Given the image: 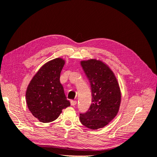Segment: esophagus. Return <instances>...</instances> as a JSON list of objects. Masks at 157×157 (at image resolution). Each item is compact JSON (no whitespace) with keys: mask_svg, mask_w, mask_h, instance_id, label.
I'll use <instances>...</instances> for the list:
<instances>
[{"mask_svg":"<svg viewBox=\"0 0 157 157\" xmlns=\"http://www.w3.org/2000/svg\"><path fill=\"white\" fill-rule=\"evenodd\" d=\"M76 104H77V101H75V100H71V105L72 106H75Z\"/></svg>","mask_w":157,"mask_h":157,"instance_id":"1","label":"esophagus"}]
</instances>
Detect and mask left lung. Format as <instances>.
Here are the masks:
<instances>
[{
  "instance_id": "8db88e82",
  "label": "left lung",
  "mask_w": 157,
  "mask_h": 157,
  "mask_svg": "<svg viewBox=\"0 0 157 157\" xmlns=\"http://www.w3.org/2000/svg\"><path fill=\"white\" fill-rule=\"evenodd\" d=\"M81 65L90 83L92 103L86 113H80V121L84 126L98 130L117 115L121 101L119 85L113 71L101 61H82Z\"/></svg>"
}]
</instances>
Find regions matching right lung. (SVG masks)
I'll return each mask as SVG.
<instances>
[{
    "instance_id": "add662e5",
    "label": "right lung",
    "mask_w": 157,
    "mask_h": 157,
    "mask_svg": "<svg viewBox=\"0 0 157 157\" xmlns=\"http://www.w3.org/2000/svg\"><path fill=\"white\" fill-rule=\"evenodd\" d=\"M64 64V60L61 58L48 61L39 70L27 87L28 108L40 122L55 121L63 109L71 105L59 81Z\"/></svg>"
}]
</instances>
